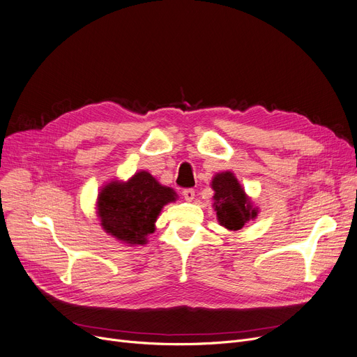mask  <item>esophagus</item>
Masks as SVG:
<instances>
[{
    "label": "esophagus",
    "instance_id": "1",
    "mask_svg": "<svg viewBox=\"0 0 357 357\" xmlns=\"http://www.w3.org/2000/svg\"><path fill=\"white\" fill-rule=\"evenodd\" d=\"M182 195H183V198H185L186 201H192L194 197H195V191H194L192 188H186V190L182 191Z\"/></svg>",
    "mask_w": 357,
    "mask_h": 357
}]
</instances>
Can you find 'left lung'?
Returning a JSON list of instances; mask_svg holds the SVG:
<instances>
[{"label": "left lung", "mask_w": 357, "mask_h": 357, "mask_svg": "<svg viewBox=\"0 0 357 357\" xmlns=\"http://www.w3.org/2000/svg\"><path fill=\"white\" fill-rule=\"evenodd\" d=\"M211 186L215 192L214 207L221 226L229 230H240L250 218L257 215L231 172L215 175Z\"/></svg>", "instance_id": "1"}]
</instances>
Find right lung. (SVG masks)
Segmentation results:
<instances>
[{"label":"right lung","mask_w":357,"mask_h":357,"mask_svg":"<svg viewBox=\"0 0 357 357\" xmlns=\"http://www.w3.org/2000/svg\"><path fill=\"white\" fill-rule=\"evenodd\" d=\"M174 190L162 186L152 175L139 172L128 182H111L98 197V215L107 233L128 245H144L155 231V221Z\"/></svg>","instance_id":"1"}]
</instances>
